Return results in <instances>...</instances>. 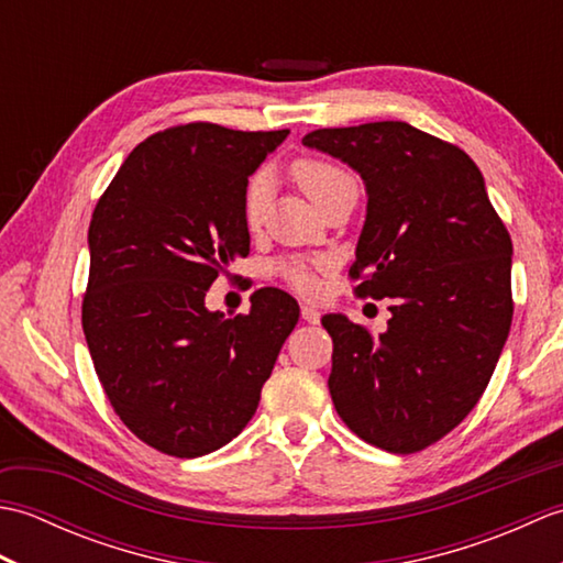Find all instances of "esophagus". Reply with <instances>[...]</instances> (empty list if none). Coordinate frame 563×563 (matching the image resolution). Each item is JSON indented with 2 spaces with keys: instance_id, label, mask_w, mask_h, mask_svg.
<instances>
[{
  "instance_id": "34e87169",
  "label": "esophagus",
  "mask_w": 563,
  "mask_h": 563,
  "mask_svg": "<svg viewBox=\"0 0 563 563\" xmlns=\"http://www.w3.org/2000/svg\"><path fill=\"white\" fill-rule=\"evenodd\" d=\"M302 319L307 321V324H319V319H321L319 309L312 305H302Z\"/></svg>"
}]
</instances>
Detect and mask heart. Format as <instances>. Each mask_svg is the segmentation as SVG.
Masks as SVG:
<instances>
[{"label": "heart", "mask_w": 563, "mask_h": 563, "mask_svg": "<svg viewBox=\"0 0 563 563\" xmlns=\"http://www.w3.org/2000/svg\"><path fill=\"white\" fill-rule=\"evenodd\" d=\"M290 174L295 178V184L300 186L302 194L314 202L319 208L333 190L341 188L343 184H351L353 178L345 174L341 166L331 164L327 159H317V157H302L295 159L290 166ZM266 208H268V178L266 176H254L244 194V222L251 232L258 230L263 224V218H266ZM317 268L312 263L305 261H283L278 263V273L283 275V280L292 285L295 290L300 292H314L317 290Z\"/></svg>", "instance_id": "b5f03b06"}]
</instances>
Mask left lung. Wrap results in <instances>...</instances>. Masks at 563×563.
I'll list each match as a JSON object with an SVG mask.
<instances>
[{"mask_svg": "<svg viewBox=\"0 0 563 563\" xmlns=\"http://www.w3.org/2000/svg\"><path fill=\"white\" fill-rule=\"evenodd\" d=\"M302 145L361 174L351 278H363L357 297L394 300L377 339L343 314L321 319L333 406L369 445L418 452L464 421L494 375L512 321L510 234L470 154L409 123L321 128Z\"/></svg>", "mask_w": 563, "mask_h": 563, "instance_id": "left-lung-1", "label": "left lung"}]
</instances>
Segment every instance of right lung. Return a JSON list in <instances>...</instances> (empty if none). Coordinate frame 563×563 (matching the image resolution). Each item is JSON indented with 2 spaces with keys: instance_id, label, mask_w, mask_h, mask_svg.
I'll return each instance as SVG.
<instances>
[{
  "instance_id": "obj_1",
  "label": "right lung",
  "mask_w": 563,
  "mask_h": 563,
  "mask_svg": "<svg viewBox=\"0 0 563 563\" xmlns=\"http://www.w3.org/2000/svg\"><path fill=\"white\" fill-rule=\"evenodd\" d=\"M290 130L176 125L128 154L89 224L81 327L101 387L133 433L172 457H200L256 413L300 307L261 288L224 319L206 292L249 254V176Z\"/></svg>"
}]
</instances>
